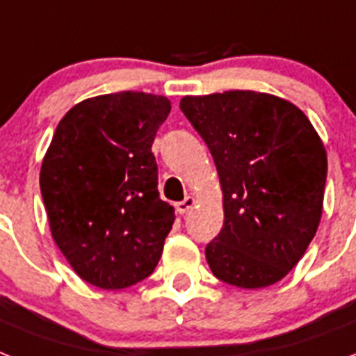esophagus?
Masks as SVG:
<instances>
[{"instance_id":"34e87169","label":"esophagus","mask_w":356,"mask_h":356,"mask_svg":"<svg viewBox=\"0 0 356 356\" xmlns=\"http://www.w3.org/2000/svg\"><path fill=\"white\" fill-rule=\"evenodd\" d=\"M195 206V198L193 197H186L181 202H176V211L180 213V216H186L187 211Z\"/></svg>"}]
</instances>
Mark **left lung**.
Listing matches in <instances>:
<instances>
[{"label": "left lung", "instance_id": "left-lung-1", "mask_svg": "<svg viewBox=\"0 0 356 356\" xmlns=\"http://www.w3.org/2000/svg\"><path fill=\"white\" fill-rule=\"evenodd\" d=\"M180 109L221 180L225 222L206 245L209 269L247 290L278 282L321 219L327 154L319 135L299 107L252 90L186 96Z\"/></svg>", "mask_w": 356, "mask_h": 356}]
</instances>
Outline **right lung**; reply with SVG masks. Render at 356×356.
I'll return each mask as SVG.
<instances>
[{"mask_svg":"<svg viewBox=\"0 0 356 356\" xmlns=\"http://www.w3.org/2000/svg\"><path fill=\"white\" fill-rule=\"evenodd\" d=\"M170 111L165 96L115 92L66 113L40 169L55 243L72 269L102 290L152 275L175 208L159 198L152 143Z\"/></svg>","mask_w":356,"mask_h":356,"instance_id":"right-lung-1","label":"right lung"}]
</instances>
